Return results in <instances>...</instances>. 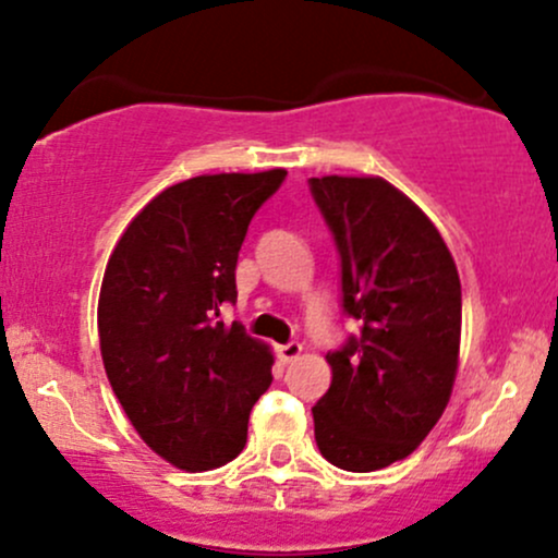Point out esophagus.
<instances>
[{
	"label": "esophagus",
	"mask_w": 558,
	"mask_h": 558,
	"mask_svg": "<svg viewBox=\"0 0 558 558\" xmlns=\"http://www.w3.org/2000/svg\"><path fill=\"white\" fill-rule=\"evenodd\" d=\"M301 351H303L301 343H287V345H279L277 356H279L284 364H290V362H295L298 356H301Z\"/></svg>",
	"instance_id": "34e87169"
}]
</instances>
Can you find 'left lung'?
Returning <instances> with one entry per match:
<instances>
[{"instance_id": "left-lung-1", "label": "left lung", "mask_w": 558, "mask_h": 558, "mask_svg": "<svg viewBox=\"0 0 558 558\" xmlns=\"http://www.w3.org/2000/svg\"><path fill=\"white\" fill-rule=\"evenodd\" d=\"M340 255L343 314L362 329L327 353L314 436L343 471L415 452L445 412L460 353V277L423 209L383 178H311Z\"/></svg>"}]
</instances>
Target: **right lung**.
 Returning a JSON list of instances; mask_svg holds the SVG:
<instances>
[{
    "label": "right lung",
    "instance_id": "1",
    "mask_svg": "<svg viewBox=\"0 0 558 558\" xmlns=\"http://www.w3.org/2000/svg\"><path fill=\"white\" fill-rule=\"evenodd\" d=\"M284 178L220 172L170 185L135 215L106 266V375L141 439L183 471L236 458L250 410L274 380L268 345L218 316L236 303L250 220Z\"/></svg>",
    "mask_w": 558,
    "mask_h": 558
}]
</instances>
